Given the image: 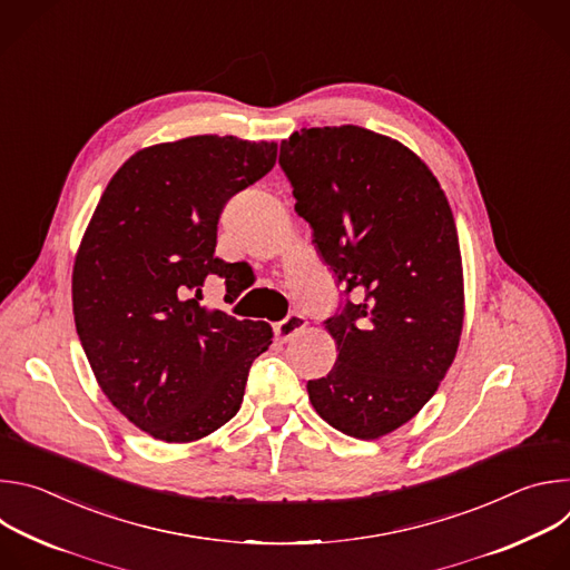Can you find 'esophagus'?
<instances>
[{
    "mask_svg": "<svg viewBox=\"0 0 570 570\" xmlns=\"http://www.w3.org/2000/svg\"><path fill=\"white\" fill-rule=\"evenodd\" d=\"M306 327V317L302 313H291L286 320L277 322L275 324V336L282 341V343H288L291 338H295L299 332H304Z\"/></svg>",
    "mask_w": 570,
    "mask_h": 570,
    "instance_id": "esophagus-1",
    "label": "esophagus"
}]
</instances>
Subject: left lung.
<instances>
[{"mask_svg": "<svg viewBox=\"0 0 570 570\" xmlns=\"http://www.w3.org/2000/svg\"><path fill=\"white\" fill-rule=\"evenodd\" d=\"M279 165L317 255L354 295L327 320L338 358L306 383L308 399L336 431L379 440L424 409L460 345L451 205L417 153L352 124L295 130Z\"/></svg>", "mask_w": 570, "mask_h": 570, "instance_id": "1", "label": "left lung"}]
</instances>
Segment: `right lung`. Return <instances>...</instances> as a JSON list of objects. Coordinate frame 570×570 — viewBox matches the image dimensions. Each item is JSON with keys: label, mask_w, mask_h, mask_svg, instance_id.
Segmentation results:
<instances>
[{"label": "right lung", "mask_w": 570, "mask_h": 570, "mask_svg": "<svg viewBox=\"0 0 570 570\" xmlns=\"http://www.w3.org/2000/svg\"><path fill=\"white\" fill-rule=\"evenodd\" d=\"M275 141L196 135L130 155L110 178L73 259L76 332L115 409L155 440L207 438L240 409L268 322L200 304L225 203L264 178Z\"/></svg>", "instance_id": "1"}]
</instances>
